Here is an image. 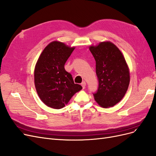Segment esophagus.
Returning <instances> with one entry per match:
<instances>
[{"instance_id": "esophagus-1", "label": "esophagus", "mask_w": 156, "mask_h": 156, "mask_svg": "<svg viewBox=\"0 0 156 156\" xmlns=\"http://www.w3.org/2000/svg\"><path fill=\"white\" fill-rule=\"evenodd\" d=\"M81 86H82L83 88H85V87H86V82H85V81H83V82L81 83Z\"/></svg>"}]
</instances>
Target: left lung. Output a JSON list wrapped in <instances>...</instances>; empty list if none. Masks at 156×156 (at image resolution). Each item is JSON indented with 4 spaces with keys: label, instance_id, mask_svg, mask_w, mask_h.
I'll use <instances>...</instances> for the list:
<instances>
[{
    "label": "left lung",
    "instance_id": "left-lung-1",
    "mask_svg": "<svg viewBox=\"0 0 156 156\" xmlns=\"http://www.w3.org/2000/svg\"><path fill=\"white\" fill-rule=\"evenodd\" d=\"M96 60L98 88L93 95L102 107H112L126 94L129 84V72L123 55L111 42H101L90 47Z\"/></svg>",
    "mask_w": 156,
    "mask_h": 156
}]
</instances>
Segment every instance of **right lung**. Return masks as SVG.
Listing matches in <instances>:
<instances>
[{
    "label": "right lung",
    "mask_w": 156,
    "mask_h": 156,
    "mask_svg": "<svg viewBox=\"0 0 156 156\" xmlns=\"http://www.w3.org/2000/svg\"><path fill=\"white\" fill-rule=\"evenodd\" d=\"M75 48L53 41L40 55L34 69V83L40 100L46 105L61 108L82 87L74 83L72 75L64 65Z\"/></svg>",
    "instance_id": "obj_1"
}]
</instances>
